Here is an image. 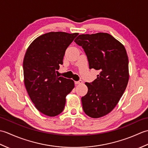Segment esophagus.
I'll list each match as a JSON object with an SVG mask.
<instances>
[{
  "instance_id": "obj_1",
  "label": "esophagus",
  "mask_w": 148,
  "mask_h": 148,
  "mask_svg": "<svg viewBox=\"0 0 148 148\" xmlns=\"http://www.w3.org/2000/svg\"><path fill=\"white\" fill-rule=\"evenodd\" d=\"M75 84H83V81L79 80V81H75Z\"/></svg>"
}]
</instances>
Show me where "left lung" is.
<instances>
[{"label":"left lung","mask_w":148,"mask_h":148,"mask_svg":"<svg viewBox=\"0 0 148 148\" xmlns=\"http://www.w3.org/2000/svg\"><path fill=\"white\" fill-rule=\"evenodd\" d=\"M74 42L84 49L89 68L99 72L93 82L85 83L88 90L81 98L83 111L91 118L102 117L114 109L127 88L129 71L126 49L108 33L81 34Z\"/></svg>","instance_id":"1"}]
</instances>
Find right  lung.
Segmentation results:
<instances>
[{
    "instance_id": "right-lung-1",
    "label": "right lung",
    "mask_w": 148,
    "mask_h": 148,
    "mask_svg": "<svg viewBox=\"0 0 148 148\" xmlns=\"http://www.w3.org/2000/svg\"><path fill=\"white\" fill-rule=\"evenodd\" d=\"M78 33L51 32L30 44L23 59L24 84L36 109L46 116L63 111L66 96L74 88L73 80L56 74L65 50Z\"/></svg>"
}]
</instances>
